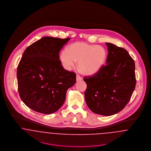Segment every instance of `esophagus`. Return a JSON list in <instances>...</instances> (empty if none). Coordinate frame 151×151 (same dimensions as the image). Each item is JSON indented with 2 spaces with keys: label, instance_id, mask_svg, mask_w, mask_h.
I'll use <instances>...</instances> for the list:
<instances>
[{
  "label": "esophagus",
  "instance_id": "esophagus-1",
  "mask_svg": "<svg viewBox=\"0 0 151 151\" xmlns=\"http://www.w3.org/2000/svg\"><path fill=\"white\" fill-rule=\"evenodd\" d=\"M81 79H82V78L79 76L78 74H77L76 76V80H77V81H81Z\"/></svg>",
  "mask_w": 151,
  "mask_h": 151
}]
</instances>
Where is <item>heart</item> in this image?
Here are the masks:
<instances>
[{"instance_id":"1","label":"heart","mask_w":151,"mask_h":151,"mask_svg":"<svg viewBox=\"0 0 151 151\" xmlns=\"http://www.w3.org/2000/svg\"><path fill=\"white\" fill-rule=\"evenodd\" d=\"M107 52L101 45L76 42L69 45L60 54V60L66 70H70L78 61V68L82 73L93 76L99 72L106 63Z\"/></svg>"}]
</instances>
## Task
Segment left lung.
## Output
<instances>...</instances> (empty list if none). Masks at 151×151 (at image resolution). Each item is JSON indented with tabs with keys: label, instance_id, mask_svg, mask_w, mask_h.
I'll return each mask as SVG.
<instances>
[{
	"label": "left lung",
	"instance_id": "left-lung-1",
	"mask_svg": "<svg viewBox=\"0 0 151 151\" xmlns=\"http://www.w3.org/2000/svg\"><path fill=\"white\" fill-rule=\"evenodd\" d=\"M106 65L91 77H84L87 84L85 98L95 114L111 116L122 110L129 101L136 86L135 62L124 48L107 42Z\"/></svg>",
	"mask_w": 151,
	"mask_h": 151
}]
</instances>
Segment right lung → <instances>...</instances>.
Returning a JSON list of instances; mask_svg holds the SVG:
<instances>
[{
  "mask_svg": "<svg viewBox=\"0 0 151 151\" xmlns=\"http://www.w3.org/2000/svg\"><path fill=\"white\" fill-rule=\"evenodd\" d=\"M70 38L44 37L25 50L17 69L18 91L29 108L44 114L57 111L76 74L64 69L59 60L61 48Z\"/></svg>",
  "mask_w": 151,
  "mask_h": 151,
  "instance_id": "add662e5",
  "label": "right lung"
}]
</instances>
